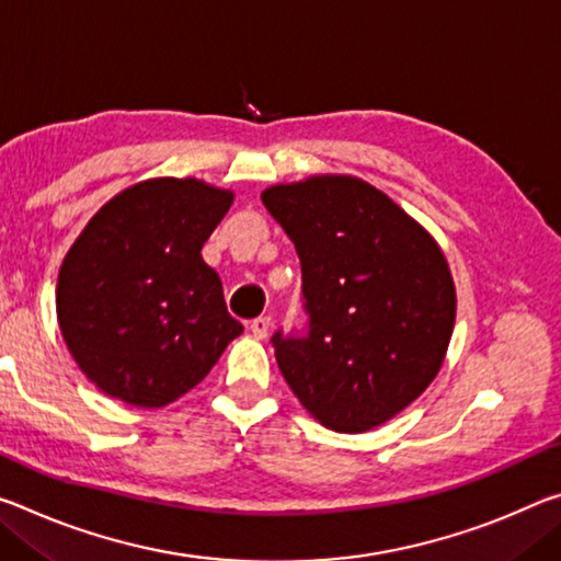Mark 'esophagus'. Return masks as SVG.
Instances as JSON below:
<instances>
[{
    "instance_id": "obj_1",
    "label": "esophagus",
    "mask_w": 561,
    "mask_h": 561,
    "mask_svg": "<svg viewBox=\"0 0 561 561\" xmlns=\"http://www.w3.org/2000/svg\"><path fill=\"white\" fill-rule=\"evenodd\" d=\"M270 327H272L270 317H256L249 322V329H252V334L256 336V340H264V336L270 334Z\"/></svg>"
}]
</instances>
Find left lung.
<instances>
[{
  "instance_id": "1",
  "label": "left lung",
  "mask_w": 561,
  "mask_h": 561,
  "mask_svg": "<svg viewBox=\"0 0 561 561\" xmlns=\"http://www.w3.org/2000/svg\"><path fill=\"white\" fill-rule=\"evenodd\" d=\"M301 264L307 324L272 334L291 392L334 432H367L437 377L455 282L434 239L375 186L312 176L262 194Z\"/></svg>"
}]
</instances>
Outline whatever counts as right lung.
I'll return each mask as SVG.
<instances>
[{"label":"right lung","instance_id":"obj_1","mask_svg":"<svg viewBox=\"0 0 561 561\" xmlns=\"http://www.w3.org/2000/svg\"><path fill=\"white\" fill-rule=\"evenodd\" d=\"M232 192L149 180L96 211L65 256L57 317L84 375L104 394L164 407L209 375L242 334L202 247Z\"/></svg>","mask_w":561,"mask_h":561}]
</instances>
